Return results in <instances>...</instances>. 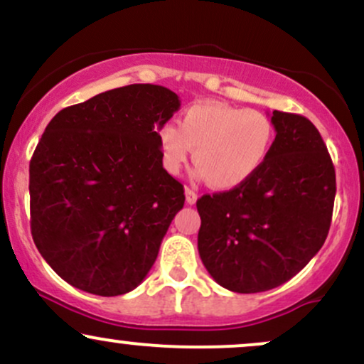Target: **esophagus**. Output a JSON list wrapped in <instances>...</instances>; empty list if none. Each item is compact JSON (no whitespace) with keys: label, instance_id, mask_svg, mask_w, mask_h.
<instances>
[{"label":"esophagus","instance_id":"obj_1","mask_svg":"<svg viewBox=\"0 0 364 364\" xmlns=\"http://www.w3.org/2000/svg\"><path fill=\"white\" fill-rule=\"evenodd\" d=\"M185 195H186V203L188 205H195L196 203V198H198V195L195 193L191 188H185Z\"/></svg>","mask_w":364,"mask_h":364}]
</instances>
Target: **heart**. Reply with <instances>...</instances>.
Segmentation results:
<instances>
[{
    "instance_id": "b5f03b06",
    "label": "heart",
    "mask_w": 364,
    "mask_h": 364,
    "mask_svg": "<svg viewBox=\"0 0 364 364\" xmlns=\"http://www.w3.org/2000/svg\"><path fill=\"white\" fill-rule=\"evenodd\" d=\"M166 169L178 174L193 152L198 176L215 190H232L260 173L272 152L275 128L262 111L198 102L183 111L178 128L157 132Z\"/></svg>"
}]
</instances>
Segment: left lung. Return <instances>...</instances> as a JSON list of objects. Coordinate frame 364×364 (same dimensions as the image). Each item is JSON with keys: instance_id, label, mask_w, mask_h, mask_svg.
<instances>
[{"instance_id": "1", "label": "left lung", "mask_w": 364, "mask_h": 364, "mask_svg": "<svg viewBox=\"0 0 364 364\" xmlns=\"http://www.w3.org/2000/svg\"><path fill=\"white\" fill-rule=\"evenodd\" d=\"M275 140L260 173L196 200L198 253L229 291L263 292L294 277L318 253L332 220L336 169L310 119L274 111Z\"/></svg>"}]
</instances>
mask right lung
I'll list each match as a JSON object with an SVG mask.
<instances>
[{"label":"right lung","instance_id":"1","mask_svg":"<svg viewBox=\"0 0 364 364\" xmlns=\"http://www.w3.org/2000/svg\"><path fill=\"white\" fill-rule=\"evenodd\" d=\"M181 101L173 90L133 83L65 107L31 159V229L63 281L97 296L135 289L185 205L162 168L157 132Z\"/></svg>","mask_w":364,"mask_h":364}]
</instances>
